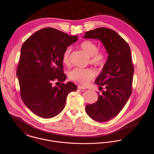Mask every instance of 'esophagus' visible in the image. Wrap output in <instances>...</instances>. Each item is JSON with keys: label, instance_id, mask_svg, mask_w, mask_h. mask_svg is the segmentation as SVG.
<instances>
[{"label": "esophagus", "instance_id": "1", "mask_svg": "<svg viewBox=\"0 0 154 154\" xmlns=\"http://www.w3.org/2000/svg\"><path fill=\"white\" fill-rule=\"evenodd\" d=\"M78 88L79 89H85V87L82 86V85H78Z\"/></svg>", "mask_w": 154, "mask_h": 154}]
</instances>
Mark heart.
Returning a JSON list of instances; mask_svg holds the SVG:
<instances>
[{
  "label": "heart",
  "mask_w": 154,
  "mask_h": 154,
  "mask_svg": "<svg viewBox=\"0 0 154 154\" xmlns=\"http://www.w3.org/2000/svg\"><path fill=\"white\" fill-rule=\"evenodd\" d=\"M79 47L88 56L89 63L97 66H103L106 60L107 55L104 51L98 50V45L91 40H84L79 44ZM71 49L67 47L63 51L62 62L66 66L70 65ZM95 73L91 68H75L69 72L70 80L82 85H87L95 77Z\"/></svg>",
  "instance_id": "obj_1"
}]
</instances>
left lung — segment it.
<instances>
[{
	"label": "left lung",
	"instance_id": "left-lung-1",
	"mask_svg": "<svg viewBox=\"0 0 154 154\" xmlns=\"http://www.w3.org/2000/svg\"><path fill=\"white\" fill-rule=\"evenodd\" d=\"M84 38L100 40L104 45L108 59L95 83L100 89L98 101L87 105L85 111L95 121L104 122L115 117L123 109L132 92L134 67L131 48L115 31L100 27L87 31Z\"/></svg>",
	"mask_w": 154,
	"mask_h": 154
}]
</instances>
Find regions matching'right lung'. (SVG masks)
Returning a JSON list of instances; mask_svg holds the SVG:
<instances>
[{"mask_svg": "<svg viewBox=\"0 0 154 154\" xmlns=\"http://www.w3.org/2000/svg\"><path fill=\"white\" fill-rule=\"evenodd\" d=\"M78 39L77 35L48 27L35 32L22 44L17 76L22 101L35 115L44 119L57 116L65 108L69 93L76 91L73 82L63 83L62 55ZM54 81L61 84L53 87Z\"/></svg>", "mask_w": 154, "mask_h": 154, "instance_id": "right-lung-1", "label": "right lung"}]
</instances>
